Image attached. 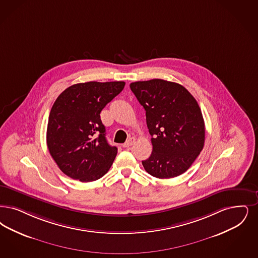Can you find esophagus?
<instances>
[{"mask_svg":"<svg viewBox=\"0 0 258 258\" xmlns=\"http://www.w3.org/2000/svg\"><path fill=\"white\" fill-rule=\"evenodd\" d=\"M134 141H135V138L134 137H131V138H128L127 140H126V142L123 144V147L124 148H130L132 145L134 144Z\"/></svg>","mask_w":258,"mask_h":258,"instance_id":"obj_1","label":"esophagus"}]
</instances>
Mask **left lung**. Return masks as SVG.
Returning a JSON list of instances; mask_svg holds the SVG:
<instances>
[{"label": "left lung", "instance_id": "1", "mask_svg": "<svg viewBox=\"0 0 258 258\" xmlns=\"http://www.w3.org/2000/svg\"><path fill=\"white\" fill-rule=\"evenodd\" d=\"M146 110L153 153L142 161L157 178L183 174L204 149L205 121L195 98L178 83L155 79L130 85Z\"/></svg>", "mask_w": 258, "mask_h": 258}]
</instances>
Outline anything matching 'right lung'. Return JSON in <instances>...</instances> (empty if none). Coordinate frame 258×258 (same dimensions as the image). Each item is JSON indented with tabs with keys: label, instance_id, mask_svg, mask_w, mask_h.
<instances>
[{
	"label": "right lung",
	"instance_id": "obj_1",
	"mask_svg": "<svg viewBox=\"0 0 258 258\" xmlns=\"http://www.w3.org/2000/svg\"><path fill=\"white\" fill-rule=\"evenodd\" d=\"M124 82L77 83L57 97L49 115L47 146L62 172L89 182L107 173L117 155L105 138L100 113Z\"/></svg>",
	"mask_w": 258,
	"mask_h": 258
}]
</instances>
